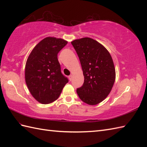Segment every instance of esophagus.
<instances>
[{"label":"esophagus","mask_w":147,"mask_h":147,"mask_svg":"<svg viewBox=\"0 0 147 147\" xmlns=\"http://www.w3.org/2000/svg\"><path fill=\"white\" fill-rule=\"evenodd\" d=\"M69 81H70V82H71V81L72 80V78H73V76H72L71 75H71H69Z\"/></svg>","instance_id":"obj_1"}]
</instances>
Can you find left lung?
Wrapping results in <instances>:
<instances>
[{
  "instance_id": "8db88e82",
  "label": "left lung",
  "mask_w": 147,
  "mask_h": 147,
  "mask_svg": "<svg viewBox=\"0 0 147 147\" xmlns=\"http://www.w3.org/2000/svg\"><path fill=\"white\" fill-rule=\"evenodd\" d=\"M80 59L84 83L76 92L80 98L89 105L102 102L111 92L115 82V71L108 51L90 38L71 42Z\"/></svg>"
}]
</instances>
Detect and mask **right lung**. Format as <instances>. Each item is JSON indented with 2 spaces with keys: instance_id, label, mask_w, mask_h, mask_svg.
Returning <instances> with one entry per match:
<instances>
[{
  "instance_id": "obj_1",
  "label": "right lung",
  "mask_w": 147,
  "mask_h": 147,
  "mask_svg": "<svg viewBox=\"0 0 147 147\" xmlns=\"http://www.w3.org/2000/svg\"><path fill=\"white\" fill-rule=\"evenodd\" d=\"M67 42L54 37L40 41L30 53L25 67V81L37 101L47 104L56 100L69 80L61 73L57 54Z\"/></svg>"
}]
</instances>
